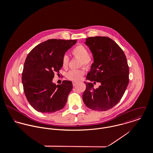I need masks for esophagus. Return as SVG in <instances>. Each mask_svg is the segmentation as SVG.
<instances>
[{
    "label": "esophagus",
    "mask_w": 153,
    "mask_h": 153,
    "mask_svg": "<svg viewBox=\"0 0 153 153\" xmlns=\"http://www.w3.org/2000/svg\"><path fill=\"white\" fill-rule=\"evenodd\" d=\"M77 84H78V82H75V81H73V82H72L73 86H76Z\"/></svg>",
    "instance_id": "1"
}]
</instances>
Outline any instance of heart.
<instances>
[{
  "mask_svg": "<svg viewBox=\"0 0 153 153\" xmlns=\"http://www.w3.org/2000/svg\"><path fill=\"white\" fill-rule=\"evenodd\" d=\"M71 52L74 56L80 58V65L88 66L92 64V58L89 55V51L85 46L82 45H77L72 49ZM68 64L69 58L67 55H65L62 59V65L63 68H67ZM84 74L85 71L84 69H75L71 70L68 72L66 76L68 79L71 81H78L82 78Z\"/></svg>",
  "mask_w": 153,
  "mask_h": 153,
  "instance_id": "heart-1",
  "label": "heart"
}]
</instances>
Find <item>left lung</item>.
Returning <instances> with one entry per match:
<instances>
[{
  "mask_svg": "<svg viewBox=\"0 0 153 153\" xmlns=\"http://www.w3.org/2000/svg\"><path fill=\"white\" fill-rule=\"evenodd\" d=\"M85 44L93 54L94 63L87 79L100 82L94 88L85 82L82 99L88 108L104 111L112 108L123 97L129 83V67L124 52L112 39L105 36L89 37Z\"/></svg>",
  "mask_w": 153,
  "mask_h": 153,
  "instance_id": "8db88e82",
  "label": "left lung"
}]
</instances>
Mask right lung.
Returning <instances> with one entry per match:
<instances>
[{
  "label": "right lung",
  "instance_id": "obj_1",
  "mask_svg": "<svg viewBox=\"0 0 153 153\" xmlns=\"http://www.w3.org/2000/svg\"><path fill=\"white\" fill-rule=\"evenodd\" d=\"M76 40L52 39L36 46L27 55L22 81L25 96L38 112H53L62 109L73 85L64 80L60 85L52 82L55 72L62 67V59Z\"/></svg>",
  "mask_w": 153,
  "mask_h": 153
}]
</instances>
